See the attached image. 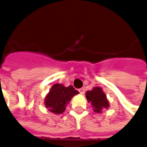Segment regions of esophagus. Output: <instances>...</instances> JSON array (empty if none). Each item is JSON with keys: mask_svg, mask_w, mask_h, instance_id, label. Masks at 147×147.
<instances>
[{"mask_svg": "<svg viewBox=\"0 0 147 147\" xmlns=\"http://www.w3.org/2000/svg\"><path fill=\"white\" fill-rule=\"evenodd\" d=\"M78 92H79L81 94H84L85 93V88H79V89H78Z\"/></svg>", "mask_w": 147, "mask_h": 147, "instance_id": "esophagus-1", "label": "esophagus"}]
</instances>
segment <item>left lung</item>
Returning a JSON list of instances; mask_svg holds the SVG:
<instances>
[{
  "instance_id": "obj_1",
  "label": "left lung",
  "mask_w": 147,
  "mask_h": 147,
  "mask_svg": "<svg viewBox=\"0 0 147 147\" xmlns=\"http://www.w3.org/2000/svg\"><path fill=\"white\" fill-rule=\"evenodd\" d=\"M86 96L88 102L92 104L95 113H102L103 109H108L109 106L106 94L100 87H94L91 91H87Z\"/></svg>"
}]
</instances>
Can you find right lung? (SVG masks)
I'll return each mask as SVG.
<instances>
[{
    "label": "right lung",
    "mask_w": 147,
    "mask_h": 147,
    "mask_svg": "<svg viewBox=\"0 0 147 147\" xmlns=\"http://www.w3.org/2000/svg\"><path fill=\"white\" fill-rule=\"evenodd\" d=\"M77 94L78 92L72 86L65 87L62 84L57 83L51 87L45 98V106L53 113L61 114L71 98Z\"/></svg>",
    "instance_id": "right-lung-1"
}]
</instances>
